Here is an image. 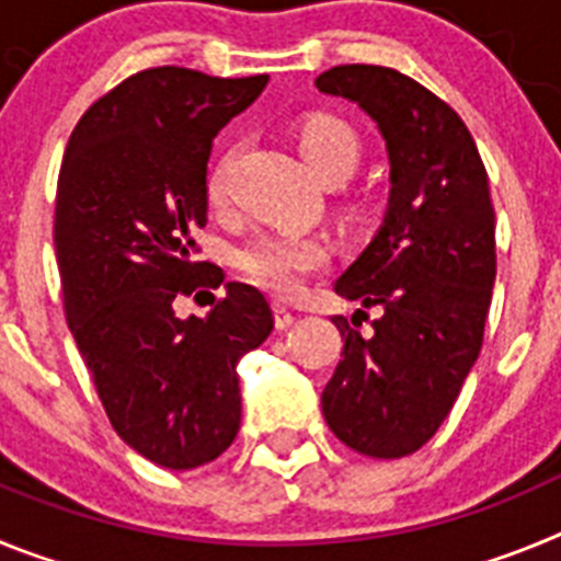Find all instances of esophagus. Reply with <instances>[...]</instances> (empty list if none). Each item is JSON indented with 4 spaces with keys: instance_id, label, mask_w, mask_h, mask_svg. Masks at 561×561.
Here are the masks:
<instances>
[{
    "instance_id": "esophagus-1",
    "label": "esophagus",
    "mask_w": 561,
    "mask_h": 561,
    "mask_svg": "<svg viewBox=\"0 0 561 561\" xmlns=\"http://www.w3.org/2000/svg\"><path fill=\"white\" fill-rule=\"evenodd\" d=\"M272 311H275V325L280 331L289 329V325L295 323V311H291L286 304H272Z\"/></svg>"
}]
</instances>
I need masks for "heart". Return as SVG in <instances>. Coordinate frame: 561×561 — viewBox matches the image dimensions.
I'll use <instances>...</instances> for the list:
<instances>
[{
    "label": "heart",
    "instance_id": "b5f03b06",
    "mask_svg": "<svg viewBox=\"0 0 561 561\" xmlns=\"http://www.w3.org/2000/svg\"><path fill=\"white\" fill-rule=\"evenodd\" d=\"M297 151L325 185L342 182L356 171L362 160L359 134L334 114L314 112L297 123ZM210 202L225 199V165H216L207 176ZM329 261V250L320 238L257 236L236 252V266L252 284L272 295L289 297L300 291L306 277Z\"/></svg>",
    "mask_w": 561,
    "mask_h": 561
}]
</instances>
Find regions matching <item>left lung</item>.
Wrapping results in <instances>:
<instances>
[{"instance_id":"left-lung-1","label":"left lung","mask_w":561,"mask_h":561,"mask_svg":"<svg viewBox=\"0 0 561 561\" xmlns=\"http://www.w3.org/2000/svg\"><path fill=\"white\" fill-rule=\"evenodd\" d=\"M314 87L368 114L390 160L385 221L334 284L379 320L362 334L334 317L345 345L323 415L359 455L404 458L447 419L483 345L497 272L489 176L463 121L413 78L345 64Z\"/></svg>"}]
</instances>
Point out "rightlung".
I'll return each instance as SVG.
<instances>
[{
  "instance_id": "right-lung-1",
  "label": "right lung",
  "mask_w": 561,
  "mask_h": 561,
  "mask_svg": "<svg viewBox=\"0 0 561 561\" xmlns=\"http://www.w3.org/2000/svg\"><path fill=\"white\" fill-rule=\"evenodd\" d=\"M266 81L142 69L87 108L58 173L53 238L69 331L117 435L176 472L236 440V365L275 325L247 284H225L205 317L173 311L180 295L225 280L219 266L193 261L207 160L213 137Z\"/></svg>"
}]
</instances>
